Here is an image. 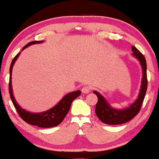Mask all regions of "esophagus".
<instances>
[{
	"label": "esophagus",
	"mask_w": 159,
	"mask_h": 159,
	"mask_svg": "<svg viewBox=\"0 0 159 159\" xmlns=\"http://www.w3.org/2000/svg\"><path fill=\"white\" fill-rule=\"evenodd\" d=\"M90 90H91V88H90V86H85V87H84L83 88L81 89V92H82V93L87 94L90 92Z\"/></svg>",
	"instance_id": "1"
}]
</instances>
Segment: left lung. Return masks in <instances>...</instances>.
<instances>
[{"instance_id": "obj_1", "label": "left lung", "mask_w": 159, "mask_h": 159, "mask_svg": "<svg viewBox=\"0 0 159 159\" xmlns=\"http://www.w3.org/2000/svg\"><path fill=\"white\" fill-rule=\"evenodd\" d=\"M132 51L133 52L132 55L140 62L142 68V73H143L140 93L135 101L131 104L130 106L125 108L116 109L107 102L102 95L97 91H93V93L96 94L98 97L95 112L98 119L102 123L107 125H119V124L127 123L129 120L133 119L140 111L145 97L147 88V61L144 56L135 47L132 46Z\"/></svg>"}]
</instances>
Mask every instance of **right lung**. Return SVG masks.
Masks as SVG:
<instances>
[{
    "label": "right lung",
    "instance_id": "1",
    "mask_svg": "<svg viewBox=\"0 0 159 159\" xmlns=\"http://www.w3.org/2000/svg\"><path fill=\"white\" fill-rule=\"evenodd\" d=\"M44 41H34L31 43H29L22 48L24 49L27 48L28 46L34 44H39L43 43ZM21 52L16 55L12 60L10 67V83H9V91H10V98L13 103L14 107H16L18 114L21 116V118L24 121L26 122L27 123L33 125H37L40 128H52L58 125L61 123V122L64 120L65 116L68 114L69 109H70L71 105H72V101L75 99L76 98L81 95V91L77 90L74 92L69 93L65 95L61 101L58 103H57L56 105L48 110L43 111L40 113H33L27 111L25 109L22 108L19 106L15 97L13 96V92H12V70L13 67L14 63L18 59Z\"/></svg>",
    "mask_w": 159,
    "mask_h": 159
}]
</instances>
